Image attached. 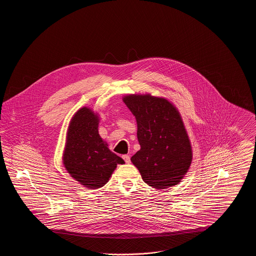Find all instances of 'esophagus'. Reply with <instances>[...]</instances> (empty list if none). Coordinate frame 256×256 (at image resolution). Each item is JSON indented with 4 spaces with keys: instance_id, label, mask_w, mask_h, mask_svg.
I'll list each match as a JSON object with an SVG mask.
<instances>
[{
    "instance_id": "34e87169",
    "label": "esophagus",
    "mask_w": 256,
    "mask_h": 256,
    "mask_svg": "<svg viewBox=\"0 0 256 256\" xmlns=\"http://www.w3.org/2000/svg\"><path fill=\"white\" fill-rule=\"evenodd\" d=\"M122 159L124 160V162L126 163V164H130V158L128 156V154H124V156H122Z\"/></svg>"
}]
</instances>
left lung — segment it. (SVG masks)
<instances>
[{
    "mask_svg": "<svg viewBox=\"0 0 256 256\" xmlns=\"http://www.w3.org/2000/svg\"><path fill=\"white\" fill-rule=\"evenodd\" d=\"M137 122L141 148L132 158L143 180L156 189L180 182L192 161V148L182 117L163 98L128 95L122 98Z\"/></svg>",
    "mask_w": 256,
    "mask_h": 256,
    "instance_id": "left-lung-1",
    "label": "left lung"
}]
</instances>
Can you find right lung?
Listing matches in <instances>:
<instances>
[{
  "mask_svg": "<svg viewBox=\"0 0 256 256\" xmlns=\"http://www.w3.org/2000/svg\"><path fill=\"white\" fill-rule=\"evenodd\" d=\"M97 114L87 108L78 110L70 122L63 163L67 172L86 188L97 189L108 182L117 164H124L112 152L98 132Z\"/></svg>",
  "mask_w": 256,
  "mask_h": 256,
  "instance_id": "right-lung-1",
  "label": "right lung"
}]
</instances>
